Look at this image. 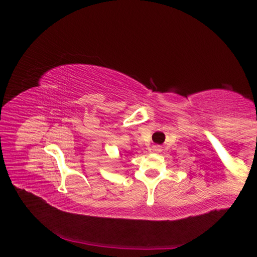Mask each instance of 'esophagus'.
<instances>
[{"label":"esophagus","instance_id":"34e87169","mask_svg":"<svg viewBox=\"0 0 257 257\" xmlns=\"http://www.w3.org/2000/svg\"><path fill=\"white\" fill-rule=\"evenodd\" d=\"M154 151H155V152H159L160 149H159V147H154Z\"/></svg>","mask_w":257,"mask_h":257}]
</instances>
